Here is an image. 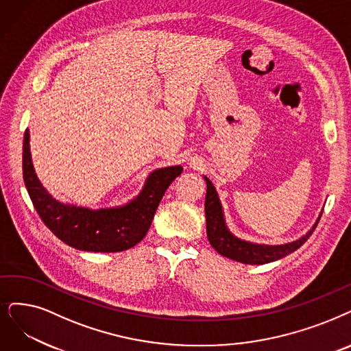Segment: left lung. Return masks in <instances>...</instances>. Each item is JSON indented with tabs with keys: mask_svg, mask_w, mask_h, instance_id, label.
<instances>
[{
	"mask_svg": "<svg viewBox=\"0 0 351 351\" xmlns=\"http://www.w3.org/2000/svg\"><path fill=\"white\" fill-rule=\"evenodd\" d=\"M206 184H207V193H206V229H207V237L208 242L212 245L220 255L226 256L229 259L249 263V265H263L269 263L274 261L281 259L292 252H295L298 247H301L314 232L317 224L319 221H315L313 229L300 237L298 241L285 243V245H278V246H268V245H258V243H250L242 239H237L233 236L229 229L226 228V223H224L223 212H221V204L217 197V193L207 177H204Z\"/></svg>",
	"mask_w": 351,
	"mask_h": 351,
	"instance_id": "left-lung-1",
	"label": "left lung"
}]
</instances>
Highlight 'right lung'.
<instances>
[{
	"label": "right lung",
	"mask_w": 351,
	"mask_h": 351,
	"mask_svg": "<svg viewBox=\"0 0 351 351\" xmlns=\"http://www.w3.org/2000/svg\"><path fill=\"white\" fill-rule=\"evenodd\" d=\"M183 171L174 165L149 174L143 191L128 204L90 210L53 199L36 176L30 154V132L23 143V178L36 212L62 242L79 250L122 252L144 239L165 190Z\"/></svg>",
	"instance_id": "1"
}]
</instances>
